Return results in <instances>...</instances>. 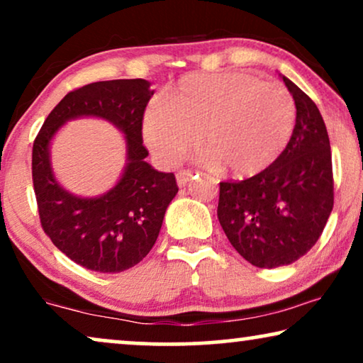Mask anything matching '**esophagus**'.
I'll list each match as a JSON object with an SVG mask.
<instances>
[{"label": "esophagus", "instance_id": "1", "mask_svg": "<svg viewBox=\"0 0 363 363\" xmlns=\"http://www.w3.org/2000/svg\"><path fill=\"white\" fill-rule=\"evenodd\" d=\"M193 175H195V173H193L191 170H180V172H178V173H177V183H178V186H185L186 183L191 180Z\"/></svg>", "mask_w": 363, "mask_h": 363}]
</instances>
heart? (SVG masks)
<instances>
[{"label":"heart","mask_w":363,"mask_h":363,"mask_svg":"<svg viewBox=\"0 0 363 363\" xmlns=\"http://www.w3.org/2000/svg\"><path fill=\"white\" fill-rule=\"evenodd\" d=\"M296 118L294 99L281 84L245 72L188 74L145 108L142 135L167 165L180 160L198 135L210 165L250 178L279 160Z\"/></svg>","instance_id":"b5f03b06"}]
</instances>
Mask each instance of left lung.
<instances>
[{
    "label": "left lung",
    "mask_w": 363,
    "mask_h": 363,
    "mask_svg": "<svg viewBox=\"0 0 363 363\" xmlns=\"http://www.w3.org/2000/svg\"><path fill=\"white\" fill-rule=\"evenodd\" d=\"M297 118L289 145L261 175L221 182L218 220L233 247L257 267L287 266L319 240L334 208L327 128L314 101L282 76Z\"/></svg>",
    "instance_id": "obj_1"
}]
</instances>
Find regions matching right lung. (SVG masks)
Masks as SVG:
<instances>
[{"mask_svg": "<svg viewBox=\"0 0 363 363\" xmlns=\"http://www.w3.org/2000/svg\"><path fill=\"white\" fill-rule=\"evenodd\" d=\"M153 96L143 79L92 82L74 89L52 108L33 143V185L41 226L69 259L97 272H122L138 264L155 245L167 206L178 193L173 173L145 162L142 118ZM91 115L126 133V172L99 199H79L58 186L50 170L48 143L71 118Z\"/></svg>", "mask_w": 363, "mask_h": 363, "instance_id": "right-lung-1", "label": "right lung"}]
</instances>
